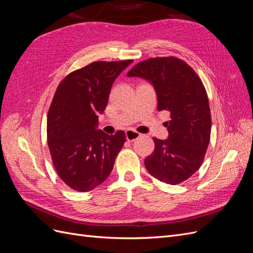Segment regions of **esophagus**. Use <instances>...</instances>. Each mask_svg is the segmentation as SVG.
I'll list each match as a JSON object with an SVG mask.
<instances>
[{
	"label": "esophagus",
	"instance_id": "1",
	"mask_svg": "<svg viewBox=\"0 0 253 253\" xmlns=\"http://www.w3.org/2000/svg\"><path fill=\"white\" fill-rule=\"evenodd\" d=\"M126 136L127 141H134L137 138H139L140 133L134 131V129H127V131H126Z\"/></svg>",
	"mask_w": 253,
	"mask_h": 253
}]
</instances>
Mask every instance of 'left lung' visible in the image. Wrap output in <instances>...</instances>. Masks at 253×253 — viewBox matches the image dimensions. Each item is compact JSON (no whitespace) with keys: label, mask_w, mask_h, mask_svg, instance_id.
I'll return each instance as SVG.
<instances>
[{"label":"left lung","mask_w":253,"mask_h":253,"mask_svg":"<svg viewBox=\"0 0 253 253\" xmlns=\"http://www.w3.org/2000/svg\"><path fill=\"white\" fill-rule=\"evenodd\" d=\"M128 77L149 80L156 90L158 111L170 112L167 140L153 138L154 152L144 159L148 172L170 185L200 169L211 135L208 95L195 71L176 57H156L137 63Z\"/></svg>","instance_id":"1"}]
</instances>
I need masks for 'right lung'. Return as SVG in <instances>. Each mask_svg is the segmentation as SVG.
I'll return each mask as SVG.
<instances>
[{
	"mask_svg": "<svg viewBox=\"0 0 253 253\" xmlns=\"http://www.w3.org/2000/svg\"><path fill=\"white\" fill-rule=\"evenodd\" d=\"M133 62L97 61L68 74L59 83L47 114L51 162L65 185L87 192L102 183L126 142V133L96 129L113 82Z\"/></svg>",
	"mask_w": 253,
	"mask_h": 253,
	"instance_id": "add662e5",
	"label": "right lung"
}]
</instances>
